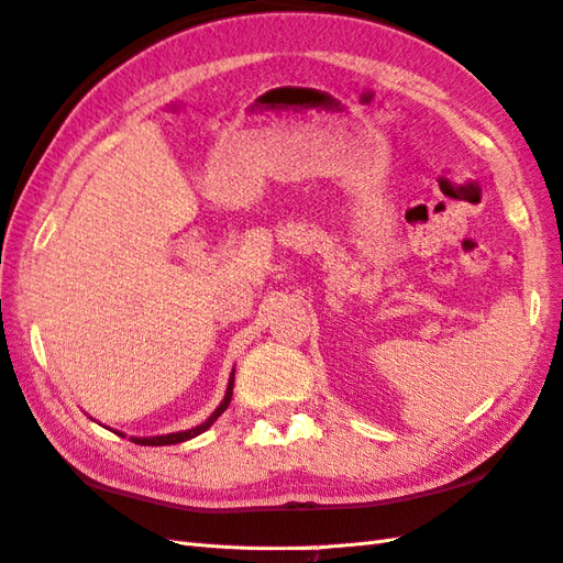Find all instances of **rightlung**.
<instances>
[{
	"instance_id": "1",
	"label": "right lung",
	"mask_w": 563,
	"mask_h": 563,
	"mask_svg": "<svg viewBox=\"0 0 563 563\" xmlns=\"http://www.w3.org/2000/svg\"><path fill=\"white\" fill-rule=\"evenodd\" d=\"M232 386H234V372H232V376H230L225 398H222V402L218 405L216 412H213L211 417H208V420H206L203 424L194 427V429H187V431H177V434H163V437H151V439H136V437H132V441H134V443H141V446H167V443H181V441H189V439H194V437L203 434V431H206L208 427H211L222 412L228 410V405H230V400H232Z\"/></svg>"
}]
</instances>
